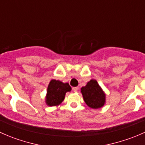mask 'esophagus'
<instances>
[{
	"label": "esophagus",
	"instance_id": "esophagus-1",
	"mask_svg": "<svg viewBox=\"0 0 145 145\" xmlns=\"http://www.w3.org/2000/svg\"><path fill=\"white\" fill-rule=\"evenodd\" d=\"M73 91L74 92V93H76L77 91H78V87H74V88H73Z\"/></svg>",
	"mask_w": 145,
	"mask_h": 145
}]
</instances>
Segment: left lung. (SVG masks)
<instances>
[{
    "instance_id": "obj_1",
    "label": "left lung",
    "mask_w": 145,
    "mask_h": 145,
    "mask_svg": "<svg viewBox=\"0 0 145 145\" xmlns=\"http://www.w3.org/2000/svg\"><path fill=\"white\" fill-rule=\"evenodd\" d=\"M83 100L86 105L93 109H100L106 102V95L97 81L91 79L86 86L81 88Z\"/></svg>"
}]
</instances>
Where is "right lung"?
I'll return each instance as SVG.
<instances>
[{
  "label": "right lung",
  "instance_id": "add662e5",
  "mask_svg": "<svg viewBox=\"0 0 145 145\" xmlns=\"http://www.w3.org/2000/svg\"><path fill=\"white\" fill-rule=\"evenodd\" d=\"M71 90V88L68 83L51 80L47 89L45 103L50 106H58L63 102L66 93Z\"/></svg>",
  "mask_w": 145,
  "mask_h": 145
}]
</instances>
